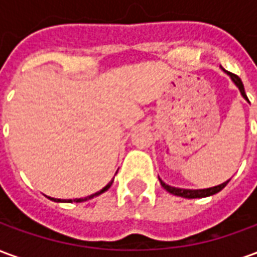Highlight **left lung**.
I'll list each match as a JSON object with an SVG mask.
<instances>
[{
	"mask_svg": "<svg viewBox=\"0 0 257 257\" xmlns=\"http://www.w3.org/2000/svg\"><path fill=\"white\" fill-rule=\"evenodd\" d=\"M228 75L231 77V79L235 82V85L238 86V89L241 92V95L246 99V93H245V89H243V84L241 78L235 75V74L228 73ZM160 182H161V186L164 189L169 191L173 195H178V197H183V198H204V197H209V195H213V194L219 193L220 190H223L226 187V184L228 183V180L224 182V183L219 184V186H215V187H210V189H204V190H187V189H176V187H171V186H168L162 182L161 179H160Z\"/></svg>",
	"mask_w": 257,
	"mask_h": 257,
	"instance_id": "left-lung-1",
	"label": "left lung"
}]
</instances>
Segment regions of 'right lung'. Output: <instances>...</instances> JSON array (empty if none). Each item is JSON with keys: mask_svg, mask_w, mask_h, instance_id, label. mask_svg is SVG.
<instances>
[{"mask_svg": "<svg viewBox=\"0 0 257 257\" xmlns=\"http://www.w3.org/2000/svg\"><path fill=\"white\" fill-rule=\"evenodd\" d=\"M111 183H112V182H111ZM111 183H108L106 186V187H104V189H101L100 191H97V193L92 194V195H89V197H86V198H78V199H74V201H75V202H82V201H86V199L93 198V197H96V195H99V194L107 191V190L110 189V186H111ZM51 199H52V201H56V202H73L71 199H67V201H66V199H58V198H51Z\"/></svg>", "mask_w": 257, "mask_h": 257, "instance_id": "right-lung-1", "label": "right lung"}]
</instances>
